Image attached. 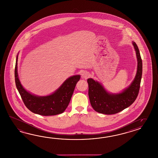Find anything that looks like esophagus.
<instances>
[{
  "label": "esophagus",
  "mask_w": 158,
  "mask_h": 158,
  "mask_svg": "<svg viewBox=\"0 0 158 158\" xmlns=\"http://www.w3.org/2000/svg\"><path fill=\"white\" fill-rule=\"evenodd\" d=\"M89 76V73L88 72L85 71V72H82V77H83V78H87Z\"/></svg>",
  "instance_id": "obj_1"
}]
</instances>
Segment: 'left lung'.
<instances>
[{
	"label": "left lung",
	"instance_id": "8db88e82",
	"mask_svg": "<svg viewBox=\"0 0 158 158\" xmlns=\"http://www.w3.org/2000/svg\"><path fill=\"white\" fill-rule=\"evenodd\" d=\"M132 44L138 59V68L135 79L128 88L121 93L111 94L98 82L92 78L88 79L90 102L97 112L107 115L116 114L130 106L136 99L142 75V60L137 45L134 41Z\"/></svg>",
	"mask_w": 158,
	"mask_h": 158
}]
</instances>
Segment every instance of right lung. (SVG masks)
Returning a JSON list of instances; mask_svg holds the SVG:
<instances>
[{
    "mask_svg": "<svg viewBox=\"0 0 158 158\" xmlns=\"http://www.w3.org/2000/svg\"><path fill=\"white\" fill-rule=\"evenodd\" d=\"M18 56L15 68V84L26 106L33 113L44 116L55 115L63 113L68 106L73 95L80 75L73 76L67 79L63 84L51 95L37 97L27 92L19 81L17 70Z\"/></svg>",
    "mask_w": 158,
    "mask_h": 158,
    "instance_id": "1",
    "label": "right lung"
}]
</instances>
